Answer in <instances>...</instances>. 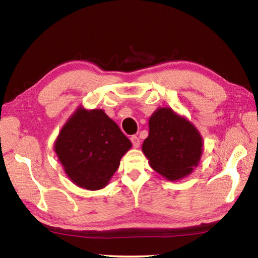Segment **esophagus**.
I'll return each instance as SVG.
<instances>
[{
  "mask_svg": "<svg viewBox=\"0 0 258 258\" xmlns=\"http://www.w3.org/2000/svg\"><path fill=\"white\" fill-rule=\"evenodd\" d=\"M131 142H132L134 148L140 147V139L137 137V135H132V137H131Z\"/></svg>",
  "mask_w": 258,
  "mask_h": 258,
  "instance_id": "1",
  "label": "esophagus"
}]
</instances>
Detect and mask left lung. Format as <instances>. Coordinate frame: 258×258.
<instances>
[{"label": "left lung", "mask_w": 258, "mask_h": 258, "mask_svg": "<svg viewBox=\"0 0 258 258\" xmlns=\"http://www.w3.org/2000/svg\"><path fill=\"white\" fill-rule=\"evenodd\" d=\"M203 145L202 135L189 120L171 108H158L149 119V137L142 151L156 172L176 181L198 166Z\"/></svg>", "instance_id": "8db88e82"}]
</instances>
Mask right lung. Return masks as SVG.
Listing matches in <instances>:
<instances>
[{"mask_svg":"<svg viewBox=\"0 0 258 258\" xmlns=\"http://www.w3.org/2000/svg\"><path fill=\"white\" fill-rule=\"evenodd\" d=\"M132 143L102 109L78 107L61 128L54 150L76 185L99 190L108 184Z\"/></svg>","mask_w":258,"mask_h":258,"instance_id":"right-lung-1","label":"right lung"}]
</instances>
